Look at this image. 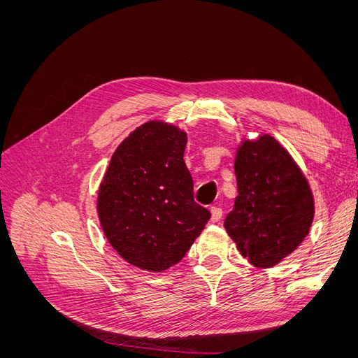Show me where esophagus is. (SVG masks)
Returning <instances> with one entry per match:
<instances>
[{"label":"esophagus","instance_id":"1","mask_svg":"<svg viewBox=\"0 0 358 358\" xmlns=\"http://www.w3.org/2000/svg\"><path fill=\"white\" fill-rule=\"evenodd\" d=\"M210 213H212V218H210L212 222H218L222 216V209L218 208V206H212Z\"/></svg>","mask_w":358,"mask_h":358}]
</instances>
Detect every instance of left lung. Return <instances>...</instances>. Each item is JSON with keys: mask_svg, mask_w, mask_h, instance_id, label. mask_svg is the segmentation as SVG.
I'll list each match as a JSON object with an SVG mask.
<instances>
[{"mask_svg": "<svg viewBox=\"0 0 358 358\" xmlns=\"http://www.w3.org/2000/svg\"><path fill=\"white\" fill-rule=\"evenodd\" d=\"M237 191L224 227L255 267H273L308 236L313 197L285 148L272 136L245 142L237 150Z\"/></svg>", "mask_w": 358, "mask_h": 358, "instance_id": "left-lung-1", "label": "left lung"}]
</instances>
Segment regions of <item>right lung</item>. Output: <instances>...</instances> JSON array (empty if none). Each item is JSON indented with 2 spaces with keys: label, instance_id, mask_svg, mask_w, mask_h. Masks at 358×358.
I'll return each instance as SVG.
<instances>
[{
  "label": "right lung",
  "instance_id": "1",
  "mask_svg": "<svg viewBox=\"0 0 358 358\" xmlns=\"http://www.w3.org/2000/svg\"><path fill=\"white\" fill-rule=\"evenodd\" d=\"M187 134L149 121L117 146L99 191L107 241L129 264L162 272L185 257L210 212L194 201Z\"/></svg>",
  "mask_w": 358,
  "mask_h": 358
}]
</instances>
